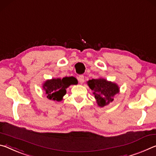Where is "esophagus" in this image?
Wrapping results in <instances>:
<instances>
[{
    "instance_id": "1",
    "label": "esophagus",
    "mask_w": 156,
    "mask_h": 156,
    "mask_svg": "<svg viewBox=\"0 0 156 156\" xmlns=\"http://www.w3.org/2000/svg\"><path fill=\"white\" fill-rule=\"evenodd\" d=\"M77 79H78V81H80L81 83H83L84 82V76L83 75H80L77 77Z\"/></svg>"
}]
</instances>
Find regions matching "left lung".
Returning <instances> with one entry per match:
<instances>
[{"label": "left lung", "instance_id": "8db88e82", "mask_svg": "<svg viewBox=\"0 0 156 156\" xmlns=\"http://www.w3.org/2000/svg\"><path fill=\"white\" fill-rule=\"evenodd\" d=\"M88 86L95 95L99 106L108 105L113 101V97L119 93V88L115 83L106 81L104 79L91 80L88 81Z\"/></svg>", "mask_w": 156, "mask_h": 156}]
</instances>
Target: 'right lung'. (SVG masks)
I'll list each match as a JSON object with an SVG mask.
<instances>
[{
  "mask_svg": "<svg viewBox=\"0 0 156 156\" xmlns=\"http://www.w3.org/2000/svg\"><path fill=\"white\" fill-rule=\"evenodd\" d=\"M77 80L73 76L48 80L43 85L47 98L52 100L61 101L66 93V89L71 84H76Z\"/></svg>",
  "mask_w": 156,
  "mask_h": 156,
  "instance_id": "add662e5",
  "label": "right lung"
}]
</instances>
